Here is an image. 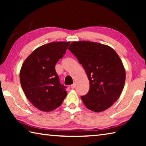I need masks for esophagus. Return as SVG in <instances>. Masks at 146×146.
Listing matches in <instances>:
<instances>
[{"instance_id": "34e87169", "label": "esophagus", "mask_w": 146, "mask_h": 146, "mask_svg": "<svg viewBox=\"0 0 146 146\" xmlns=\"http://www.w3.org/2000/svg\"><path fill=\"white\" fill-rule=\"evenodd\" d=\"M75 87H76V85H75V84H71V88H72V89L75 88Z\"/></svg>"}]
</instances>
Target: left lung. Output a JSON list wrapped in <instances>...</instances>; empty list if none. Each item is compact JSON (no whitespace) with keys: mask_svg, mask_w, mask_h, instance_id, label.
<instances>
[{"mask_svg":"<svg viewBox=\"0 0 146 146\" xmlns=\"http://www.w3.org/2000/svg\"><path fill=\"white\" fill-rule=\"evenodd\" d=\"M68 49L90 80V90L81 97L86 107L95 112L110 108L119 98L125 80L119 56L110 46L89 41L73 42Z\"/></svg>","mask_w":146,"mask_h":146,"instance_id":"8db88e82","label":"left lung"}]
</instances>
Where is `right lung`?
<instances>
[{"mask_svg":"<svg viewBox=\"0 0 146 146\" xmlns=\"http://www.w3.org/2000/svg\"><path fill=\"white\" fill-rule=\"evenodd\" d=\"M70 42H51L36 48L22 66L20 81L28 99L42 111L60 106L67 95L61 84L55 65L66 53Z\"/></svg>","mask_w":146,"mask_h":146,"instance_id":"right-lung-1","label":"right lung"}]
</instances>
